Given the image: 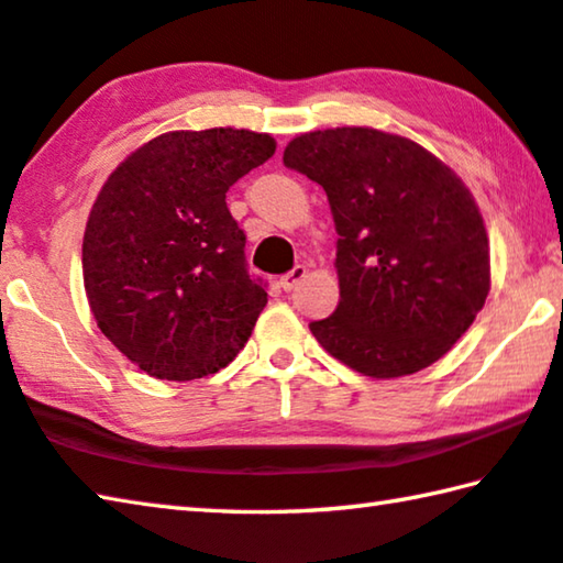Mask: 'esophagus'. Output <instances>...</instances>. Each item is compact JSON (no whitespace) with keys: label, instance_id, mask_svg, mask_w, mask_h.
I'll return each mask as SVG.
<instances>
[{"label":"esophagus","instance_id":"obj_1","mask_svg":"<svg viewBox=\"0 0 563 563\" xmlns=\"http://www.w3.org/2000/svg\"><path fill=\"white\" fill-rule=\"evenodd\" d=\"M305 275H308V268H305V265H295L292 271H288V273H285L283 278H280L283 290L290 292V290L295 288V285H298V283L305 278Z\"/></svg>","mask_w":563,"mask_h":563}]
</instances>
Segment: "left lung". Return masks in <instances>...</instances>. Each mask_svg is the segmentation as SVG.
I'll return each mask as SVG.
<instances>
[{
  "instance_id": "left-lung-1",
  "label": "left lung",
  "mask_w": 563,
  "mask_h": 563,
  "mask_svg": "<svg viewBox=\"0 0 563 563\" xmlns=\"http://www.w3.org/2000/svg\"><path fill=\"white\" fill-rule=\"evenodd\" d=\"M283 164L325 188L340 302L310 322L357 373L393 379L450 352L489 292V238L452 168L395 133L342 126L292 139Z\"/></svg>"
}]
</instances>
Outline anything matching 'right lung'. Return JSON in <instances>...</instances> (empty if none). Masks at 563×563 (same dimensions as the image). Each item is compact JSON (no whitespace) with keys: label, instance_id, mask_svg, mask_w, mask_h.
<instances>
[{"label":"right lung","instance_id":"add662e5","mask_svg":"<svg viewBox=\"0 0 563 563\" xmlns=\"http://www.w3.org/2000/svg\"><path fill=\"white\" fill-rule=\"evenodd\" d=\"M275 154L268 133L170 131L123 161L91 208L84 288L99 328L158 379L213 375L268 302L225 194Z\"/></svg>","mask_w":563,"mask_h":563}]
</instances>
